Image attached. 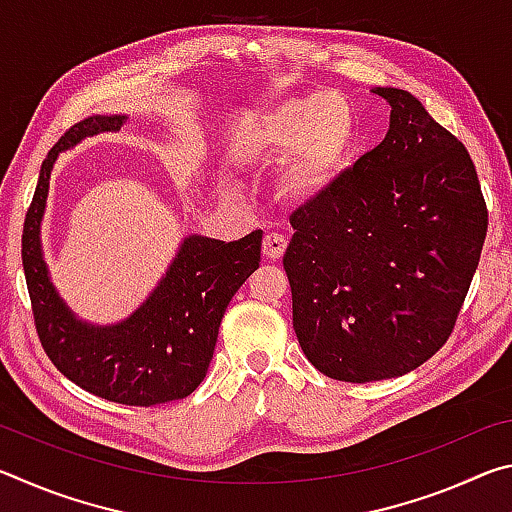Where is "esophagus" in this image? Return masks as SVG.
Wrapping results in <instances>:
<instances>
[{"instance_id": "esophagus-1", "label": "esophagus", "mask_w": 512, "mask_h": 512, "mask_svg": "<svg viewBox=\"0 0 512 512\" xmlns=\"http://www.w3.org/2000/svg\"><path fill=\"white\" fill-rule=\"evenodd\" d=\"M262 246L268 259H280L284 255V250H287V237L280 235V232H268Z\"/></svg>"}]
</instances>
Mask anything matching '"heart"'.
<instances>
[{
  "mask_svg": "<svg viewBox=\"0 0 512 512\" xmlns=\"http://www.w3.org/2000/svg\"><path fill=\"white\" fill-rule=\"evenodd\" d=\"M350 135L348 103L334 92H320L268 110L248 135L244 155L257 162L289 158L282 192L291 201L302 203L323 192L334 178Z\"/></svg>",
  "mask_w": 512,
  "mask_h": 512,
  "instance_id": "heart-1",
  "label": "heart"
}]
</instances>
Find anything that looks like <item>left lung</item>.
<instances>
[{
    "instance_id": "obj_1",
    "label": "left lung",
    "mask_w": 512,
    "mask_h": 512,
    "mask_svg": "<svg viewBox=\"0 0 512 512\" xmlns=\"http://www.w3.org/2000/svg\"><path fill=\"white\" fill-rule=\"evenodd\" d=\"M384 142L291 214L284 253L293 329L323 375L402 377L454 332L479 266L488 207L465 146L411 92Z\"/></svg>"
}]
</instances>
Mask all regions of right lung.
I'll return each mask as SVG.
<instances>
[{
    "instance_id": "obj_1",
    "label": "right lung",
    "mask_w": 512,
    "mask_h": 512,
    "mask_svg": "<svg viewBox=\"0 0 512 512\" xmlns=\"http://www.w3.org/2000/svg\"><path fill=\"white\" fill-rule=\"evenodd\" d=\"M124 117L74 124L42 162L22 232V266L42 350L63 375L97 397L153 406L192 395L210 368L221 318L248 275L259 268L262 230L239 241L187 237L149 300L119 325L81 323L51 287L40 253L49 176L60 151L83 137L117 131Z\"/></svg>"
}]
</instances>
